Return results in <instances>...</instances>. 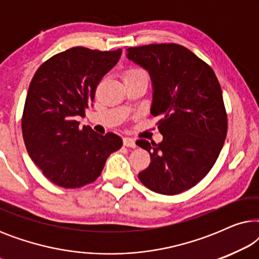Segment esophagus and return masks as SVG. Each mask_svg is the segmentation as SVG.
<instances>
[{"label": "esophagus", "instance_id": "esophagus-1", "mask_svg": "<svg viewBox=\"0 0 259 259\" xmlns=\"http://www.w3.org/2000/svg\"><path fill=\"white\" fill-rule=\"evenodd\" d=\"M122 143H123V146H126V147H131V148L137 147L136 140L132 139V138H123Z\"/></svg>", "mask_w": 259, "mask_h": 259}]
</instances>
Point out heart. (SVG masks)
Masks as SVG:
<instances>
[{
    "mask_svg": "<svg viewBox=\"0 0 259 259\" xmlns=\"http://www.w3.org/2000/svg\"><path fill=\"white\" fill-rule=\"evenodd\" d=\"M136 75H147V74L145 73L143 69L134 68V69H130L128 72H127V73L125 74V77H128V76H136Z\"/></svg>",
    "mask_w": 259,
    "mask_h": 259,
    "instance_id": "1",
    "label": "heart"
}]
</instances>
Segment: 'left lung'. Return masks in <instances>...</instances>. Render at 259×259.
Segmentation results:
<instances>
[{
    "mask_svg": "<svg viewBox=\"0 0 259 259\" xmlns=\"http://www.w3.org/2000/svg\"><path fill=\"white\" fill-rule=\"evenodd\" d=\"M126 56L150 74L151 114L161 118V143L137 141L151 155L138 177L153 192L182 193L210 172L224 145L228 115L221 84L207 63L180 45L131 47Z\"/></svg>",
    "mask_w": 259,
    "mask_h": 259,
    "instance_id": "obj_1",
    "label": "left lung"
}]
</instances>
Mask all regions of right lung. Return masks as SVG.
<instances>
[{"label": "right lung", "instance_id": "1", "mask_svg": "<svg viewBox=\"0 0 259 259\" xmlns=\"http://www.w3.org/2000/svg\"><path fill=\"white\" fill-rule=\"evenodd\" d=\"M121 53L74 47L52 56L35 73L23 109V140L31 160L55 185L76 189L93 183L109 154L122 146L116 134L100 136L90 126L80 128L75 120L84 115L98 83Z\"/></svg>", "mask_w": 259, "mask_h": 259}]
</instances>
